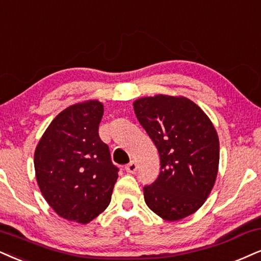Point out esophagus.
<instances>
[{"label":"esophagus","mask_w":261,"mask_h":261,"mask_svg":"<svg viewBox=\"0 0 261 261\" xmlns=\"http://www.w3.org/2000/svg\"><path fill=\"white\" fill-rule=\"evenodd\" d=\"M137 169H138V166L134 161H132L129 165L125 166V170H127L128 173H132V174H134V173L137 172Z\"/></svg>","instance_id":"34e87169"}]
</instances>
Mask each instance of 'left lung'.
Masks as SVG:
<instances>
[{
	"label": "left lung",
	"mask_w": 261,
	"mask_h": 261,
	"mask_svg": "<svg viewBox=\"0 0 261 261\" xmlns=\"http://www.w3.org/2000/svg\"><path fill=\"white\" fill-rule=\"evenodd\" d=\"M133 106L161 161L159 178L144 188L145 203L167 221L184 219L203 205L217 180V130L205 112L185 96H144Z\"/></svg>",
	"instance_id": "left-lung-1"
}]
</instances>
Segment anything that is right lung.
I'll use <instances>...</instances> for the list:
<instances>
[{
    "label": "right lung",
    "mask_w": 261,
    "mask_h": 261,
    "mask_svg": "<svg viewBox=\"0 0 261 261\" xmlns=\"http://www.w3.org/2000/svg\"><path fill=\"white\" fill-rule=\"evenodd\" d=\"M104 105L77 102L48 125L34 155L37 185L53 211L69 221L88 224L111 201L118 169L99 138Z\"/></svg>",
    "instance_id": "add662e5"
}]
</instances>
